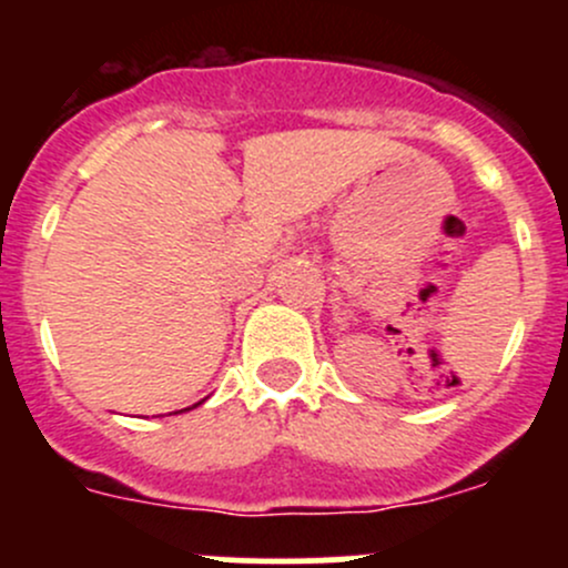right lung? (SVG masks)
I'll list each match as a JSON object with an SVG mask.
<instances>
[{"label":"right lung","mask_w":568,"mask_h":568,"mask_svg":"<svg viewBox=\"0 0 568 568\" xmlns=\"http://www.w3.org/2000/svg\"><path fill=\"white\" fill-rule=\"evenodd\" d=\"M194 406H197V404H194Z\"/></svg>","instance_id":"obj_1"}]
</instances>
